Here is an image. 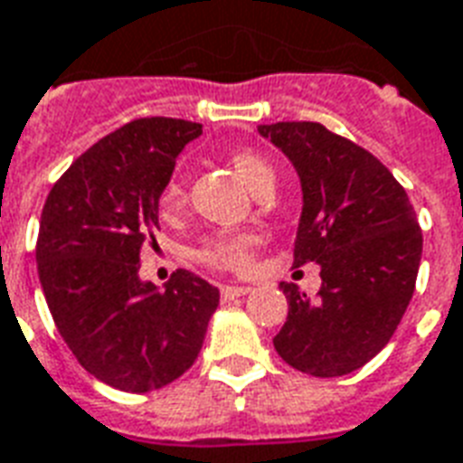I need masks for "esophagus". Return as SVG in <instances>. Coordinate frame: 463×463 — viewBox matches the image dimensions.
<instances>
[{"instance_id":"1","label":"esophagus","mask_w":463,"mask_h":463,"mask_svg":"<svg viewBox=\"0 0 463 463\" xmlns=\"http://www.w3.org/2000/svg\"><path fill=\"white\" fill-rule=\"evenodd\" d=\"M250 291H252L250 287H223L221 288V298H223V301H235V298L247 296Z\"/></svg>"}]
</instances>
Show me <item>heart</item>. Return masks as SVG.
I'll return each mask as SVG.
<instances>
[{
  "mask_svg": "<svg viewBox=\"0 0 463 463\" xmlns=\"http://www.w3.org/2000/svg\"><path fill=\"white\" fill-rule=\"evenodd\" d=\"M231 162L235 172L242 176L252 192H262L267 186L274 184V167L269 165V160H264L262 155H257L255 150H235L231 155ZM184 203V189L179 184V179H169L165 192L160 196V208L162 213H175ZM255 235L250 232H238V231H221L208 235L203 242H201L196 250H194V257L199 260L201 264H206L211 269H225V271H245L252 267V260H255Z\"/></svg>",
  "mask_w": 463,
  "mask_h": 463,
  "instance_id": "1",
  "label": "heart"
}]
</instances>
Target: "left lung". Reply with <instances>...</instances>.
<instances>
[{"instance_id":"8db88e82","label":"left lung","mask_w":463,"mask_h":463,"mask_svg":"<svg viewBox=\"0 0 463 463\" xmlns=\"http://www.w3.org/2000/svg\"><path fill=\"white\" fill-rule=\"evenodd\" d=\"M298 172L303 211L294 264H320L308 298L281 281L288 316L279 357L330 379L357 372L386 347L415 291L422 231L405 189L369 150L313 121L257 126Z\"/></svg>"}]
</instances>
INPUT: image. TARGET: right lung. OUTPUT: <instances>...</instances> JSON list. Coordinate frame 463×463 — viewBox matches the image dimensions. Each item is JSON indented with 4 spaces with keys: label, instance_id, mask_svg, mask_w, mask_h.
I'll use <instances>...</instances> for the list:
<instances>
[{
    "label": "right lung",
    "instance_id": "add662e5",
    "mask_svg": "<svg viewBox=\"0 0 463 463\" xmlns=\"http://www.w3.org/2000/svg\"><path fill=\"white\" fill-rule=\"evenodd\" d=\"M201 123L137 118L77 157L41 213L35 262L58 333L77 362L126 393H147L196 362L216 287L176 269L165 291L140 279V250L176 155Z\"/></svg>",
    "mask_w": 463,
    "mask_h": 463
}]
</instances>
